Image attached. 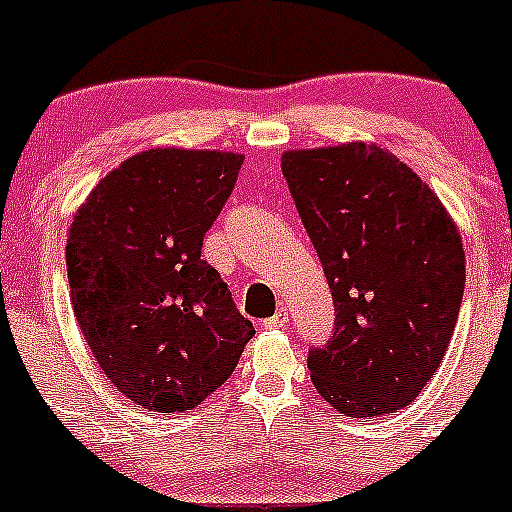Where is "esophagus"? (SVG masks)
<instances>
[{
	"mask_svg": "<svg viewBox=\"0 0 512 512\" xmlns=\"http://www.w3.org/2000/svg\"><path fill=\"white\" fill-rule=\"evenodd\" d=\"M262 326H265V328H285V326H288V310L278 308V313L272 315V318H267Z\"/></svg>",
	"mask_w": 512,
	"mask_h": 512,
	"instance_id": "obj_1",
	"label": "esophagus"
}]
</instances>
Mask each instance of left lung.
<instances>
[{"label": "left lung", "instance_id": "8db88e82", "mask_svg": "<svg viewBox=\"0 0 512 512\" xmlns=\"http://www.w3.org/2000/svg\"><path fill=\"white\" fill-rule=\"evenodd\" d=\"M283 174L336 305L333 336L308 351L315 391L343 417L407 407L457 326V224L407 164L374 143L285 151Z\"/></svg>", "mask_w": 512, "mask_h": 512}]
</instances>
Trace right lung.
Returning <instances> with one entry per match:
<instances>
[{"mask_svg": "<svg viewBox=\"0 0 512 512\" xmlns=\"http://www.w3.org/2000/svg\"><path fill=\"white\" fill-rule=\"evenodd\" d=\"M245 156L148 148L98 181L70 224L68 280L85 343L146 412L194 409L255 328L202 260Z\"/></svg>", "mask_w": 512, "mask_h": 512, "instance_id": "right-lung-1", "label": "right lung"}]
</instances>
